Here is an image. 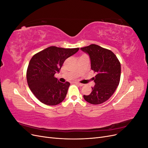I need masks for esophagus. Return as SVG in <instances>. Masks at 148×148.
Masks as SVG:
<instances>
[{"instance_id":"34e87169","label":"esophagus","mask_w":148,"mask_h":148,"mask_svg":"<svg viewBox=\"0 0 148 148\" xmlns=\"http://www.w3.org/2000/svg\"><path fill=\"white\" fill-rule=\"evenodd\" d=\"M76 84H78V86H84V84H82V83H76Z\"/></svg>"}]
</instances>
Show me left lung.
Wrapping results in <instances>:
<instances>
[{"label": "left lung", "mask_w": 148, "mask_h": 148, "mask_svg": "<svg viewBox=\"0 0 148 148\" xmlns=\"http://www.w3.org/2000/svg\"><path fill=\"white\" fill-rule=\"evenodd\" d=\"M88 53L91 68L96 75L92 79L95 83L89 95L83 97L91 104H100L112 96L119 86L121 75V65L119 59L110 50L96 44L81 48Z\"/></svg>", "instance_id": "8db88e82"}]
</instances>
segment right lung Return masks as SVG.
<instances>
[{"instance_id":"right-lung-1","label":"right lung","mask_w":148,"mask_h":148,"mask_svg":"<svg viewBox=\"0 0 148 148\" xmlns=\"http://www.w3.org/2000/svg\"><path fill=\"white\" fill-rule=\"evenodd\" d=\"M79 48L49 47L34 54L29 61L26 79L30 90L42 103L56 106L64 100L70 85L60 82L54 77L64 61L77 53Z\"/></svg>"}]
</instances>
